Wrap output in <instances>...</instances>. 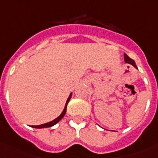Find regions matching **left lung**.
Returning a JSON list of instances; mask_svg holds the SVG:
<instances>
[{"label":"left lung","instance_id":"1","mask_svg":"<svg viewBox=\"0 0 158 158\" xmlns=\"http://www.w3.org/2000/svg\"><path fill=\"white\" fill-rule=\"evenodd\" d=\"M124 57H125V61L126 62V63H129V64H132V65H134L135 67H137V66H136V64H135V60L131 59V58H130V57L128 56L127 55H126V54L124 55Z\"/></svg>","mask_w":158,"mask_h":158}]
</instances>
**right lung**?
<instances>
[{
    "instance_id": "1",
    "label": "right lung",
    "mask_w": 158,
    "mask_h": 158,
    "mask_svg": "<svg viewBox=\"0 0 158 158\" xmlns=\"http://www.w3.org/2000/svg\"><path fill=\"white\" fill-rule=\"evenodd\" d=\"M71 96H72V93L70 94H69V98H68V99H67L66 101V103H65V106H64V110H63V111L61 112V114L58 116L57 118H56L55 120H52V121H50V122L48 123H46V124H43V125H32L31 127L33 128H37V129H42V128H48V127H52V126H53V125H55L56 124H57V123L59 122L60 120H61L62 118L64 117V115H65V112H66V107H67V104H68V102H69V100H70V98H71Z\"/></svg>"
}]
</instances>
